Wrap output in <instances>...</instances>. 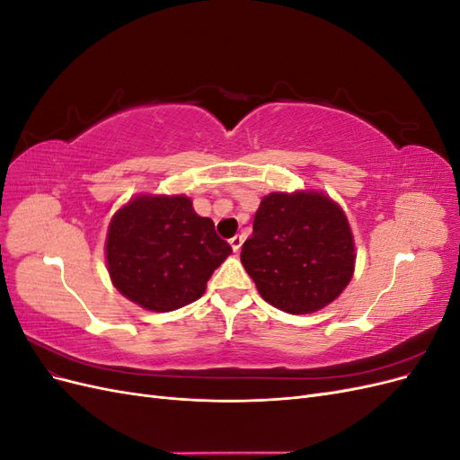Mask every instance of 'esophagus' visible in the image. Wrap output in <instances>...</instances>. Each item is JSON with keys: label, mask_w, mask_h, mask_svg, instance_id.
<instances>
[{"label": "esophagus", "mask_w": 460, "mask_h": 460, "mask_svg": "<svg viewBox=\"0 0 460 460\" xmlns=\"http://www.w3.org/2000/svg\"><path fill=\"white\" fill-rule=\"evenodd\" d=\"M242 243H243V238H242V235H234V238L230 240V245H232V249H234L235 253H238L240 249H242Z\"/></svg>", "instance_id": "34e87169"}]
</instances>
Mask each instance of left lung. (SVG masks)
I'll return each mask as SVG.
<instances>
[{
	"instance_id": "8db88e82",
	"label": "left lung",
	"mask_w": 460,
	"mask_h": 460,
	"mask_svg": "<svg viewBox=\"0 0 460 460\" xmlns=\"http://www.w3.org/2000/svg\"><path fill=\"white\" fill-rule=\"evenodd\" d=\"M355 243L345 213L324 193L274 191L262 198L242 262L272 307L307 314L349 284Z\"/></svg>"
}]
</instances>
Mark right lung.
Segmentation results:
<instances>
[{
    "label": "right lung",
    "instance_id": "add662e5",
    "mask_svg": "<svg viewBox=\"0 0 460 460\" xmlns=\"http://www.w3.org/2000/svg\"><path fill=\"white\" fill-rule=\"evenodd\" d=\"M232 253L186 196H137L111 218L105 257L113 286L142 309L169 313L205 294Z\"/></svg>",
    "mask_w": 460,
    "mask_h": 460
}]
</instances>
